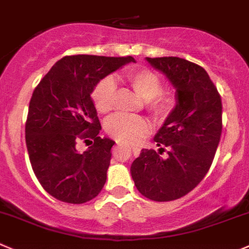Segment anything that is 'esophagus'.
Returning a JSON list of instances; mask_svg holds the SVG:
<instances>
[{
  "label": "esophagus",
  "mask_w": 249,
  "mask_h": 249,
  "mask_svg": "<svg viewBox=\"0 0 249 249\" xmlns=\"http://www.w3.org/2000/svg\"><path fill=\"white\" fill-rule=\"evenodd\" d=\"M119 147H122V144H120ZM130 149H132V152H134L135 156H136V154H139V153H140V148H137V147H131V148H130Z\"/></svg>",
  "instance_id": "1"
}]
</instances>
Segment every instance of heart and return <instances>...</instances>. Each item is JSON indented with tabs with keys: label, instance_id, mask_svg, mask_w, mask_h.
I'll list each match as a JSON object with an SVG mask.
<instances>
[{
	"label": "heart",
	"instance_id": "1",
	"mask_svg": "<svg viewBox=\"0 0 249 249\" xmlns=\"http://www.w3.org/2000/svg\"><path fill=\"white\" fill-rule=\"evenodd\" d=\"M126 81L132 90L144 101V106L153 119L163 123L173 114L178 98L173 91H164L161 79L154 71L139 69L126 74ZM117 97V84L112 78H105L92 91L93 106L101 114L110 112ZM106 131L115 141L136 143L149 134V125L143 118L117 114L106 122Z\"/></svg>",
	"mask_w": 249,
	"mask_h": 249
}]
</instances>
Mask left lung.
<instances>
[{"instance_id":"8db88e82","label":"left lung","mask_w":249,"mask_h":249,"mask_svg":"<svg viewBox=\"0 0 249 249\" xmlns=\"http://www.w3.org/2000/svg\"><path fill=\"white\" fill-rule=\"evenodd\" d=\"M176 89L178 105L154 136L159 152L142 149L131 164L141 195L156 202L183 197L208 173L223 129V105L208 73L178 57L146 58ZM167 147L168 157L160 154Z\"/></svg>"}]
</instances>
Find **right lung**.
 Segmentation results:
<instances>
[{
	"label": "right lung",
	"instance_id": "add662e5",
	"mask_svg": "<svg viewBox=\"0 0 249 249\" xmlns=\"http://www.w3.org/2000/svg\"><path fill=\"white\" fill-rule=\"evenodd\" d=\"M130 62H135L130 55H66L34 90L26 148L38 182L58 201L85 203L103 189L115 142L98 136L101 124L91 93L100 80ZM79 139H91L93 146L79 154Z\"/></svg>",
	"mask_w": 249,
	"mask_h": 249
}]
</instances>
